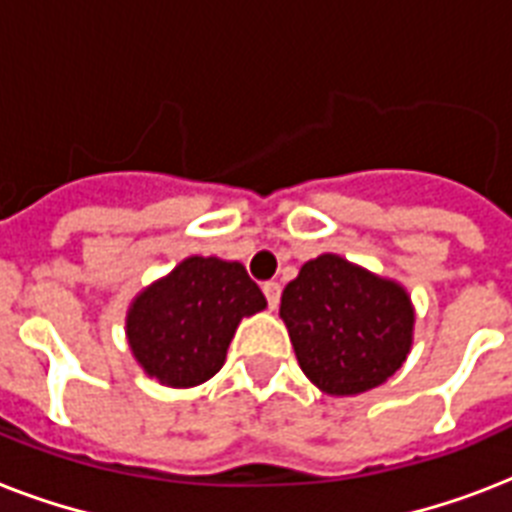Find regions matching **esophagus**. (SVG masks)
Instances as JSON below:
<instances>
[{
    "label": "esophagus",
    "mask_w": 512,
    "mask_h": 512,
    "mask_svg": "<svg viewBox=\"0 0 512 512\" xmlns=\"http://www.w3.org/2000/svg\"><path fill=\"white\" fill-rule=\"evenodd\" d=\"M263 292H265V300H268V308H271V311H276V308H279V300H281L279 281H265Z\"/></svg>",
    "instance_id": "34e87169"
}]
</instances>
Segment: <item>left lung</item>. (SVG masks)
<instances>
[{
	"label": "left lung",
	"instance_id": "8db88e82",
	"mask_svg": "<svg viewBox=\"0 0 512 512\" xmlns=\"http://www.w3.org/2000/svg\"><path fill=\"white\" fill-rule=\"evenodd\" d=\"M279 316L300 369L329 396L377 388L412 350L409 292L329 252L308 260L284 287Z\"/></svg>",
	"mask_w": 512,
	"mask_h": 512
}]
</instances>
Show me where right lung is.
I'll return each mask as SVG.
<instances>
[{"label": "right lung", "mask_w": 512, "mask_h": 512, "mask_svg": "<svg viewBox=\"0 0 512 512\" xmlns=\"http://www.w3.org/2000/svg\"><path fill=\"white\" fill-rule=\"evenodd\" d=\"M265 305L263 292L241 263L185 257L132 300L127 311L132 356L162 385H201L225 364L239 321Z\"/></svg>", "instance_id": "obj_1"}]
</instances>
